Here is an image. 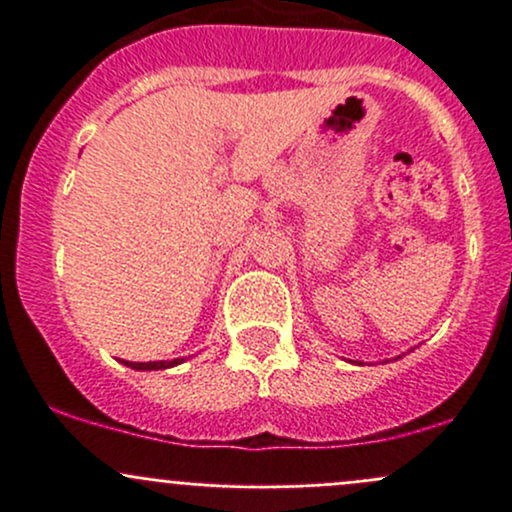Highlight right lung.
I'll return each mask as SVG.
<instances>
[{
  "label": "right lung",
  "instance_id": "1",
  "mask_svg": "<svg viewBox=\"0 0 512 512\" xmlns=\"http://www.w3.org/2000/svg\"><path fill=\"white\" fill-rule=\"evenodd\" d=\"M183 359H170V361H123L126 366L138 371H153V369H170V366H178Z\"/></svg>",
  "mask_w": 512,
  "mask_h": 512
}]
</instances>
